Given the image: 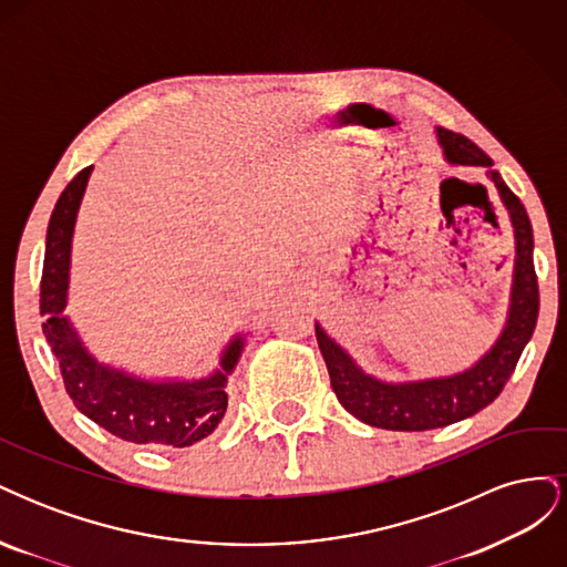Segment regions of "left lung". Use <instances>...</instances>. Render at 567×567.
Returning <instances> with one entry per match:
<instances>
[{
    "mask_svg": "<svg viewBox=\"0 0 567 567\" xmlns=\"http://www.w3.org/2000/svg\"><path fill=\"white\" fill-rule=\"evenodd\" d=\"M444 156L454 165L487 167V177L499 188V196L516 227V279L506 329L496 346L480 362L450 379L388 385L371 379L359 369L340 346L323 333L317 323V342L331 375V388L338 402L352 416L383 431H433L477 414L499 398L511 373L532 338L539 315V286L535 260H532V225L525 205L511 192L502 175L492 169V158L473 144L468 136L452 130H437Z\"/></svg>",
    "mask_w": 567,
    "mask_h": 567,
    "instance_id": "left-lung-1",
    "label": "left lung"
}]
</instances>
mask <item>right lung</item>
<instances>
[{
  "instance_id": "add662e5",
  "label": "right lung",
  "mask_w": 567,
  "mask_h": 567,
  "mask_svg": "<svg viewBox=\"0 0 567 567\" xmlns=\"http://www.w3.org/2000/svg\"><path fill=\"white\" fill-rule=\"evenodd\" d=\"M92 165L63 188L47 229V250L40 281L42 331L56 357L68 398L111 435L151 447L186 450L215 433L227 411V375L234 369L244 340L236 338L221 357V369L194 383H146L96 364L82 348L65 307L68 269H71L73 227Z\"/></svg>"
}]
</instances>
